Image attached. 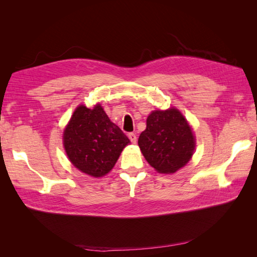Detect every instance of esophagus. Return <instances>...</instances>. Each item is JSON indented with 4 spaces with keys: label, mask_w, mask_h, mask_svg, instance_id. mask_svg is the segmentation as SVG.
<instances>
[{
    "label": "esophagus",
    "mask_w": 257,
    "mask_h": 257,
    "mask_svg": "<svg viewBox=\"0 0 257 257\" xmlns=\"http://www.w3.org/2000/svg\"><path fill=\"white\" fill-rule=\"evenodd\" d=\"M128 138H129V140L132 141L133 144H136L137 143V136H136V134H134V133H130L129 135H128Z\"/></svg>",
    "instance_id": "1"
}]
</instances>
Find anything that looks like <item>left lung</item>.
<instances>
[{
  "label": "left lung",
  "mask_w": 257,
  "mask_h": 257,
  "mask_svg": "<svg viewBox=\"0 0 257 257\" xmlns=\"http://www.w3.org/2000/svg\"><path fill=\"white\" fill-rule=\"evenodd\" d=\"M138 145L146 160L158 172L174 173L192 158L195 141L181 112L170 108L149 114Z\"/></svg>",
  "instance_id": "left-lung-1"
}]
</instances>
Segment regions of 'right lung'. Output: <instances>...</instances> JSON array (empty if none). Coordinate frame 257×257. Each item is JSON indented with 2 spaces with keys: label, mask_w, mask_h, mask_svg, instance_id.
Instances as JSON below:
<instances>
[{
  "label": "right lung",
  "mask_w": 257,
  "mask_h": 257,
  "mask_svg": "<svg viewBox=\"0 0 257 257\" xmlns=\"http://www.w3.org/2000/svg\"><path fill=\"white\" fill-rule=\"evenodd\" d=\"M129 139L110 121L100 105L79 106L64 132V147L70 162L91 177H102L113 168Z\"/></svg>",
  "instance_id": "add662e5"
}]
</instances>
